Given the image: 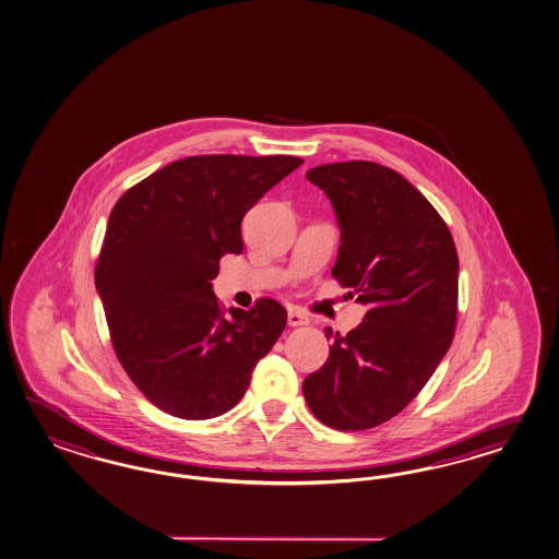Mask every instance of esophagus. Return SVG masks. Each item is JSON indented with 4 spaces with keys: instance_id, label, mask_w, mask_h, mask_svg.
<instances>
[{
    "instance_id": "obj_1",
    "label": "esophagus",
    "mask_w": 559,
    "mask_h": 559,
    "mask_svg": "<svg viewBox=\"0 0 559 559\" xmlns=\"http://www.w3.org/2000/svg\"><path fill=\"white\" fill-rule=\"evenodd\" d=\"M287 324L308 325L310 324V318L306 313L298 312V310H292V312L287 313Z\"/></svg>"
}]
</instances>
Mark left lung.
<instances>
[{"mask_svg": "<svg viewBox=\"0 0 559 559\" xmlns=\"http://www.w3.org/2000/svg\"><path fill=\"white\" fill-rule=\"evenodd\" d=\"M306 179L332 201L342 227L332 275L368 312L346 336L325 328L334 344L304 380V396L325 427L372 429L415 399L453 342L456 247L439 211L396 170L346 160Z\"/></svg>", "mask_w": 559, "mask_h": 559, "instance_id": "obj_1", "label": "left lung"}]
</instances>
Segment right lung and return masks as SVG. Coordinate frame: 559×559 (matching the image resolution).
Here are the masks:
<instances>
[{
  "mask_svg": "<svg viewBox=\"0 0 559 559\" xmlns=\"http://www.w3.org/2000/svg\"><path fill=\"white\" fill-rule=\"evenodd\" d=\"M299 156L199 155L130 187L110 211L94 270L106 324L134 386L160 411L205 420L231 411L286 328L260 298L227 316L211 280L243 251L241 219Z\"/></svg>",
  "mask_w": 559,
  "mask_h": 559,
  "instance_id": "1",
  "label": "right lung"
}]
</instances>
